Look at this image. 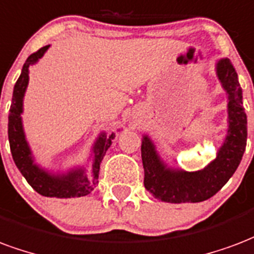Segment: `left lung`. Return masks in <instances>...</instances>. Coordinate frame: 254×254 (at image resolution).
Wrapping results in <instances>:
<instances>
[{
	"instance_id": "8db88e82",
	"label": "left lung",
	"mask_w": 254,
	"mask_h": 254,
	"mask_svg": "<svg viewBox=\"0 0 254 254\" xmlns=\"http://www.w3.org/2000/svg\"><path fill=\"white\" fill-rule=\"evenodd\" d=\"M215 74L227 95V129L217 157L203 170L189 171L167 164L148 134H142L141 159L144 186L156 199L170 203H196L211 198L226 185L241 163L248 137L242 89L229 59L215 63Z\"/></svg>"
}]
</instances>
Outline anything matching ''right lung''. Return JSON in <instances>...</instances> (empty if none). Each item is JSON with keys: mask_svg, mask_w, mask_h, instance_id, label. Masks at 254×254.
Here are the masks:
<instances>
[{"mask_svg": "<svg viewBox=\"0 0 254 254\" xmlns=\"http://www.w3.org/2000/svg\"><path fill=\"white\" fill-rule=\"evenodd\" d=\"M48 48L50 46L43 47L28 58L27 62L22 65L21 75L14 84L12 105L9 110V122H7L10 152L17 168L32 186V189L39 194L50 198H78L90 194L95 185L98 183L99 165L106 151L112 145L116 133L108 136L105 132H101L97 140L94 141L91 149V156H93L91 176H87L84 167H76L60 174V172L46 170L35 161L31 146L28 144L24 132L21 114L24 112V95L29 82V67L36 64Z\"/></svg>", "mask_w": 254, "mask_h": 254, "instance_id": "add662e5", "label": "right lung"}]
</instances>
